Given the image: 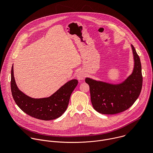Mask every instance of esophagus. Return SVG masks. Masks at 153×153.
I'll use <instances>...</instances> for the list:
<instances>
[{
  "label": "esophagus",
  "mask_w": 153,
  "mask_h": 153,
  "mask_svg": "<svg viewBox=\"0 0 153 153\" xmlns=\"http://www.w3.org/2000/svg\"><path fill=\"white\" fill-rule=\"evenodd\" d=\"M85 76H86L85 73V71H83V70H80V71H79L77 72V75H76L77 79H78V80H83V79L85 78Z\"/></svg>",
  "instance_id": "1"
}]
</instances>
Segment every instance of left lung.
<instances>
[{"instance_id":"1","label":"left lung","mask_w":153,"mask_h":153,"mask_svg":"<svg viewBox=\"0 0 153 153\" xmlns=\"http://www.w3.org/2000/svg\"><path fill=\"white\" fill-rule=\"evenodd\" d=\"M134 67L123 82L111 83L86 77L90 86L91 103L94 110L103 114H115L131 106L139 97L142 87V67L140 58L133 45Z\"/></svg>"}]
</instances>
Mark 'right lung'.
Listing matches in <instances>:
<instances>
[{"label":"right lung","instance_id":"obj_1","mask_svg":"<svg viewBox=\"0 0 153 153\" xmlns=\"http://www.w3.org/2000/svg\"><path fill=\"white\" fill-rule=\"evenodd\" d=\"M77 84V80L72 79L50 97L32 98L18 88L14 76L13 64L11 68V90L16 103L24 113L40 120H54L60 117L66 111L70 96Z\"/></svg>","mask_w":153,"mask_h":153}]
</instances>
